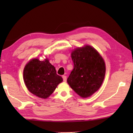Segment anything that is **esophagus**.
I'll return each instance as SVG.
<instances>
[{"label":"esophagus","instance_id":"1","mask_svg":"<svg viewBox=\"0 0 133 133\" xmlns=\"http://www.w3.org/2000/svg\"><path fill=\"white\" fill-rule=\"evenodd\" d=\"M63 80L64 82H66L67 81V76H63Z\"/></svg>","mask_w":133,"mask_h":133}]
</instances>
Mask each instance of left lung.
<instances>
[{"mask_svg": "<svg viewBox=\"0 0 133 133\" xmlns=\"http://www.w3.org/2000/svg\"><path fill=\"white\" fill-rule=\"evenodd\" d=\"M74 64L67 83L83 98L91 96L99 89L104 80L105 66L103 58L90 46L77 48L71 53Z\"/></svg>", "mask_w": 133, "mask_h": 133, "instance_id": "1", "label": "left lung"}]
</instances>
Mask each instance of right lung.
Masks as SVG:
<instances>
[{
    "label": "right lung",
    "mask_w": 133,
    "mask_h": 133,
    "mask_svg": "<svg viewBox=\"0 0 133 133\" xmlns=\"http://www.w3.org/2000/svg\"><path fill=\"white\" fill-rule=\"evenodd\" d=\"M23 78L29 91L42 98L50 96L63 81L47 58L44 61L37 58L30 60L24 69Z\"/></svg>",
    "instance_id": "1"
}]
</instances>
